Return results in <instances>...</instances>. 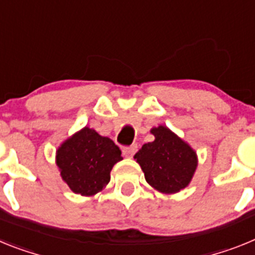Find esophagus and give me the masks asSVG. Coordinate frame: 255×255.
<instances>
[{
  "label": "esophagus",
  "mask_w": 255,
  "mask_h": 255,
  "mask_svg": "<svg viewBox=\"0 0 255 255\" xmlns=\"http://www.w3.org/2000/svg\"><path fill=\"white\" fill-rule=\"evenodd\" d=\"M122 151H123V155H125L126 158H132V156L134 155V152L137 151V145H134L133 143V145H130V146H125Z\"/></svg>",
  "instance_id": "34e87169"
}]
</instances>
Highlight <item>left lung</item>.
Masks as SVG:
<instances>
[{"label": "left lung", "mask_w": 255, "mask_h": 255, "mask_svg": "<svg viewBox=\"0 0 255 255\" xmlns=\"http://www.w3.org/2000/svg\"><path fill=\"white\" fill-rule=\"evenodd\" d=\"M150 132L155 140L145 143L134 155L146 182L163 194L181 191L189 185L198 167L196 152L164 126Z\"/></svg>", "instance_id": "obj_1"}]
</instances>
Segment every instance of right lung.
I'll return each instance as SVG.
<instances>
[{
	"mask_svg": "<svg viewBox=\"0 0 255 255\" xmlns=\"http://www.w3.org/2000/svg\"><path fill=\"white\" fill-rule=\"evenodd\" d=\"M122 151L109 137L85 127L64 141L56 151V165L61 178L75 194L92 196L110 181Z\"/></svg>",
	"mask_w": 255,
	"mask_h": 255,
	"instance_id": "right-lung-1",
	"label": "right lung"
}]
</instances>
